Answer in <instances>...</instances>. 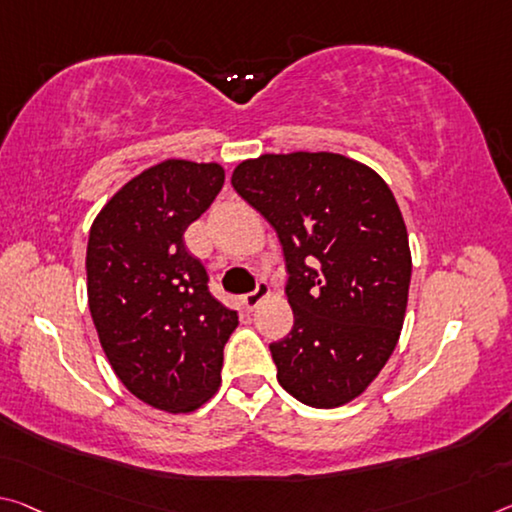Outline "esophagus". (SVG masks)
<instances>
[{
	"instance_id": "obj_1",
	"label": "esophagus",
	"mask_w": 512,
	"mask_h": 512,
	"mask_svg": "<svg viewBox=\"0 0 512 512\" xmlns=\"http://www.w3.org/2000/svg\"><path fill=\"white\" fill-rule=\"evenodd\" d=\"M271 294V287L266 285L264 280H259L257 282V287H255V291H248V294H243L241 296V303L248 307V310H255V307L262 303V300Z\"/></svg>"
}]
</instances>
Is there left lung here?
I'll return each mask as SVG.
<instances>
[{
	"mask_svg": "<svg viewBox=\"0 0 512 512\" xmlns=\"http://www.w3.org/2000/svg\"><path fill=\"white\" fill-rule=\"evenodd\" d=\"M232 186L278 232L294 328L271 355L300 403L337 408L399 342L412 259L401 209L369 166L335 152L262 154Z\"/></svg>",
	"mask_w": 512,
	"mask_h": 512,
	"instance_id": "8db88e82",
	"label": "left lung"
}]
</instances>
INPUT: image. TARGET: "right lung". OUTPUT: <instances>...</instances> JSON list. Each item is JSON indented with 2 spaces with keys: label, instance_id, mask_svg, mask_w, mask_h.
Masks as SVG:
<instances>
[{
  "label": "right lung",
  "instance_id": "1",
  "mask_svg": "<svg viewBox=\"0 0 512 512\" xmlns=\"http://www.w3.org/2000/svg\"><path fill=\"white\" fill-rule=\"evenodd\" d=\"M218 164L168 159L113 196L91 227L88 307L129 392L152 408L191 412L221 387L223 348L239 316L209 291L184 232L223 189Z\"/></svg>",
  "mask_w": 512,
  "mask_h": 512
}]
</instances>
